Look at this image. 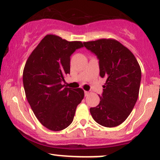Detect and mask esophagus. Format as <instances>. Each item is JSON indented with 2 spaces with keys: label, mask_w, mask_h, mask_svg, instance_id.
Returning a JSON list of instances; mask_svg holds the SVG:
<instances>
[{
  "label": "esophagus",
  "mask_w": 160,
  "mask_h": 160,
  "mask_svg": "<svg viewBox=\"0 0 160 160\" xmlns=\"http://www.w3.org/2000/svg\"><path fill=\"white\" fill-rule=\"evenodd\" d=\"M84 93H85L86 97V96H88V95H90V92H88V91H85V92H84Z\"/></svg>",
  "instance_id": "34e87169"
}]
</instances>
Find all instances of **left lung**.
<instances>
[{
    "label": "left lung",
    "mask_w": 160,
    "mask_h": 160,
    "mask_svg": "<svg viewBox=\"0 0 160 160\" xmlns=\"http://www.w3.org/2000/svg\"><path fill=\"white\" fill-rule=\"evenodd\" d=\"M83 45L97 56L100 75L107 78L99 104L90 108V113L102 126H118L129 116L138 99L140 65L133 53L114 38H100Z\"/></svg>",
    "instance_id": "obj_1"
}]
</instances>
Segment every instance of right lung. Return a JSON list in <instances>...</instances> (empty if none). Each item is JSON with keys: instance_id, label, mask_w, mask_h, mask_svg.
<instances>
[{"instance_id": "1", "label": "right lung", "mask_w": 160, "mask_h": 160, "mask_svg": "<svg viewBox=\"0 0 160 160\" xmlns=\"http://www.w3.org/2000/svg\"><path fill=\"white\" fill-rule=\"evenodd\" d=\"M83 46L48 34L29 56L23 71V84L34 115L46 128L59 131L72 124L77 107L84 98L82 88L61 83L70 74L71 55Z\"/></svg>"}]
</instances>
